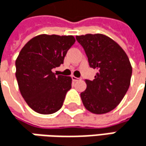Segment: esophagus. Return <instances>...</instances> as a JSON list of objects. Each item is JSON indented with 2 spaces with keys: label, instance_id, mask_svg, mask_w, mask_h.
<instances>
[{
  "label": "esophagus",
  "instance_id": "1",
  "mask_svg": "<svg viewBox=\"0 0 146 146\" xmlns=\"http://www.w3.org/2000/svg\"><path fill=\"white\" fill-rule=\"evenodd\" d=\"M72 79H73V81H74V82H76V81H78V80H79V78H77V77H75V76H72Z\"/></svg>",
  "mask_w": 146,
  "mask_h": 146
}]
</instances>
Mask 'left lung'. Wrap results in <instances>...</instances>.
<instances>
[{
  "label": "left lung",
  "instance_id": "obj_1",
  "mask_svg": "<svg viewBox=\"0 0 146 146\" xmlns=\"http://www.w3.org/2000/svg\"><path fill=\"white\" fill-rule=\"evenodd\" d=\"M84 48L90 68L96 69L93 80L85 79L87 88L80 96L90 111L103 114L113 110L127 93L132 67L124 50L111 38L101 35L76 36Z\"/></svg>",
  "mask_w": 146,
  "mask_h": 146
}]
</instances>
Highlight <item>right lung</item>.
Wrapping results in <instances>:
<instances>
[{
  "label": "right lung",
  "instance_id": "obj_1",
  "mask_svg": "<svg viewBox=\"0 0 146 146\" xmlns=\"http://www.w3.org/2000/svg\"><path fill=\"white\" fill-rule=\"evenodd\" d=\"M74 43L72 35H40L21 50L16 60V78L22 96L35 111L52 114L62 106L72 78L56 76L52 69L63 64Z\"/></svg>",
  "mask_w": 146,
  "mask_h": 146
}]
</instances>
